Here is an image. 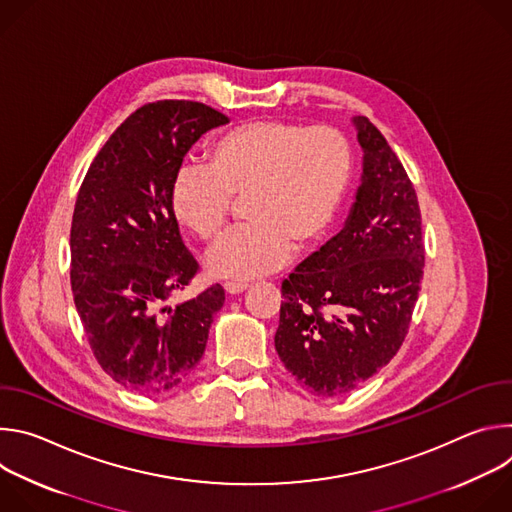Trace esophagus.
I'll return each mask as SVG.
<instances>
[{"label": "esophagus", "mask_w": 512, "mask_h": 512, "mask_svg": "<svg viewBox=\"0 0 512 512\" xmlns=\"http://www.w3.org/2000/svg\"><path fill=\"white\" fill-rule=\"evenodd\" d=\"M247 287H249V283H241V281H227L225 283V291H227V294H231V296L241 294V291H245Z\"/></svg>", "instance_id": "1"}]
</instances>
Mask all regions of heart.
Returning a JSON list of instances; mask_svg holds the SVG:
<instances>
[{"label":"heart","instance_id":"obj_1","mask_svg":"<svg viewBox=\"0 0 512 512\" xmlns=\"http://www.w3.org/2000/svg\"><path fill=\"white\" fill-rule=\"evenodd\" d=\"M352 178V152L332 127L253 121L218 135L204 166H186L170 188L176 221L202 241L225 229L233 198H245L249 225L208 253L214 277L253 279L287 263L294 249L330 231Z\"/></svg>","mask_w":512,"mask_h":512}]
</instances>
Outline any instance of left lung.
<instances>
[{"label":"left lung","mask_w":512,"mask_h":512,"mask_svg":"<svg viewBox=\"0 0 512 512\" xmlns=\"http://www.w3.org/2000/svg\"><path fill=\"white\" fill-rule=\"evenodd\" d=\"M362 174L342 231L281 283L275 350L308 393L340 397L401 348L425 251L415 188L383 133L352 117Z\"/></svg>","instance_id":"8db88e82"}]
</instances>
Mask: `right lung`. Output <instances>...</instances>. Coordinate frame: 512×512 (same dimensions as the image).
<instances>
[{
  "instance_id": "add662e5",
  "label": "right lung",
  "mask_w": 512,
  "mask_h": 512,
  "mask_svg": "<svg viewBox=\"0 0 512 512\" xmlns=\"http://www.w3.org/2000/svg\"><path fill=\"white\" fill-rule=\"evenodd\" d=\"M229 117L194 101L139 107L93 160L72 214L70 285L101 369L131 391L162 395L200 362L225 289L168 298L198 263L184 247L170 188L184 156Z\"/></svg>"
}]
</instances>
